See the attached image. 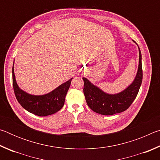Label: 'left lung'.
Masks as SVG:
<instances>
[{
  "label": "left lung",
  "mask_w": 160,
  "mask_h": 160,
  "mask_svg": "<svg viewBox=\"0 0 160 160\" xmlns=\"http://www.w3.org/2000/svg\"><path fill=\"white\" fill-rule=\"evenodd\" d=\"M141 60V52L139 48V66L136 76L131 85L118 94L105 93L92 84L87 78H82L84 81L83 92L88 107L94 112L106 116L123 112L129 108L137 97L142 83Z\"/></svg>",
  "instance_id": "obj_1"
}]
</instances>
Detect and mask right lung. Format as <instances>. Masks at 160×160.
<instances>
[{"label": "right lung", "instance_id": "obj_1", "mask_svg": "<svg viewBox=\"0 0 160 160\" xmlns=\"http://www.w3.org/2000/svg\"><path fill=\"white\" fill-rule=\"evenodd\" d=\"M12 86L16 99L28 112L39 116H46L55 113L63 107L65 97L71 83V79L62 84L51 92L44 95H32L19 88L15 80L12 67Z\"/></svg>", "mask_w": 160, "mask_h": 160}]
</instances>
